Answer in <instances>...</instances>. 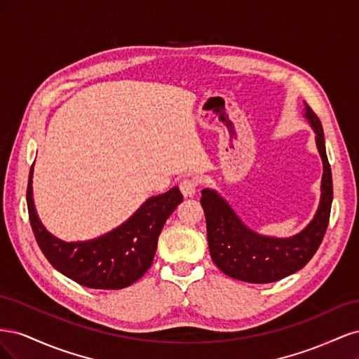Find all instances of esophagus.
Segmentation results:
<instances>
[{"mask_svg":"<svg viewBox=\"0 0 359 359\" xmlns=\"http://www.w3.org/2000/svg\"><path fill=\"white\" fill-rule=\"evenodd\" d=\"M198 186H199V182L194 178H186L180 182V190L186 198H191V196H194V193H196Z\"/></svg>","mask_w":359,"mask_h":359,"instance_id":"34e87169","label":"esophagus"}]
</instances>
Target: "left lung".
Here are the masks:
<instances>
[{"label":"left lung","instance_id":"1","mask_svg":"<svg viewBox=\"0 0 359 359\" xmlns=\"http://www.w3.org/2000/svg\"><path fill=\"white\" fill-rule=\"evenodd\" d=\"M304 104V116L316 133V145L323 163L320 203L306 229L289 238L259 235L248 229L219 193L211 189L202 190L201 205L205 212L211 259L217 268L232 278L247 283H273L297 273L318 252L327 232L332 203L331 166L320 119L306 102Z\"/></svg>","mask_w":359,"mask_h":359}]
</instances>
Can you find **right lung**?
I'll return each mask as SVG.
<instances>
[{"label": "right lung", "instance_id": "right-lung-1", "mask_svg": "<svg viewBox=\"0 0 359 359\" xmlns=\"http://www.w3.org/2000/svg\"><path fill=\"white\" fill-rule=\"evenodd\" d=\"M32 168L34 163L27 187L29 223L40 250L53 268L91 289H123L147 273L153 265L163 226L182 202L178 187L149 198L127 222L106 235L66 243L49 233L39 220L32 201Z\"/></svg>", "mask_w": 359, "mask_h": 359}]
</instances>
